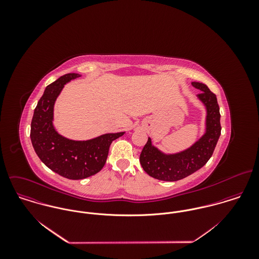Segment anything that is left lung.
Returning a JSON list of instances; mask_svg holds the SVG:
<instances>
[{
    "label": "left lung",
    "instance_id": "8db88e82",
    "mask_svg": "<svg viewBox=\"0 0 259 259\" xmlns=\"http://www.w3.org/2000/svg\"><path fill=\"white\" fill-rule=\"evenodd\" d=\"M191 84L201 93L197 99L205 108L204 132L190 147L178 152H164L153 145L151 139L143 148L140 161L144 170L153 179L177 182L201 168L211 157L221 137V113L217 96L199 81Z\"/></svg>",
    "mask_w": 259,
    "mask_h": 259
}]
</instances>
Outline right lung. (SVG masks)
Listing matches in <instances>:
<instances>
[{
	"mask_svg": "<svg viewBox=\"0 0 259 259\" xmlns=\"http://www.w3.org/2000/svg\"><path fill=\"white\" fill-rule=\"evenodd\" d=\"M81 76L70 73L49 84L31 123V141L39 159L56 174L69 180H82L98 174L105 165L112 141L125 132L104 134L87 141L68 139L54 125V108L66 83Z\"/></svg>",
	"mask_w": 259,
	"mask_h": 259,
	"instance_id": "right-lung-1",
	"label": "right lung"
}]
</instances>
